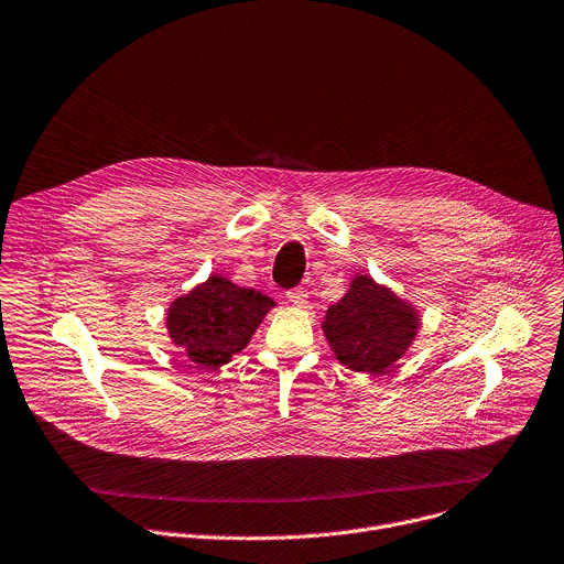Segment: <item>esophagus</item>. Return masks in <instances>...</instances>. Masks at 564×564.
<instances>
[{"instance_id":"34e87169","label":"esophagus","mask_w":564,"mask_h":564,"mask_svg":"<svg viewBox=\"0 0 564 564\" xmlns=\"http://www.w3.org/2000/svg\"><path fill=\"white\" fill-rule=\"evenodd\" d=\"M288 299L294 305H305V301H308V292H305V288H294V290H288Z\"/></svg>"}]
</instances>
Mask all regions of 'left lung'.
I'll list each match as a JSON object with an SVG mask.
<instances>
[{"instance_id":"left-lung-1","label":"left lung","mask_w":564,"mask_h":564,"mask_svg":"<svg viewBox=\"0 0 564 564\" xmlns=\"http://www.w3.org/2000/svg\"><path fill=\"white\" fill-rule=\"evenodd\" d=\"M416 328V313L369 276H357L324 322L337 360L365 373L387 371L414 341Z\"/></svg>"}]
</instances>
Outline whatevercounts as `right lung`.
I'll return each mask as SVG.
<instances>
[{
    "label": "right lung",
    "mask_w": 564,
    "mask_h": 564,
    "mask_svg": "<svg viewBox=\"0 0 564 564\" xmlns=\"http://www.w3.org/2000/svg\"><path fill=\"white\" fill-rule=\"evenodd\" d=\"M272 305L261 292L212 276L171 305L169 333L195 367L216 369L249 344Z\"/></svg>",
    "instance_id": "1"
}]
</instances>
